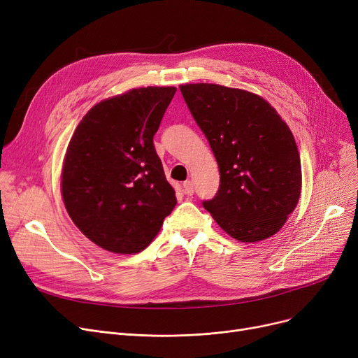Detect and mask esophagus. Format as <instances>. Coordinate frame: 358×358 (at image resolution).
<instances>
[{"mask_svg": "<svg viewBox=\"0 0 358 358\" xmlns=\"http://www.w3.org/2000/svg\"><path fill=\"white\" fill-rule=\"evenodd\" d=\"M182 187H184V193H185V194L193 196V193H194V184H193V181H190V180L184 181V182H182Z\"/></svg>", "mask_w": 358, "mask_h": 358, "instance_id": "esophagus-1", "label": "esophagus"}]
</instances>
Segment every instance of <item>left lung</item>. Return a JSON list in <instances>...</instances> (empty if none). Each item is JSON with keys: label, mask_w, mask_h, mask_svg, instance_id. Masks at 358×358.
<instances>
[{"label": "left lung", "mask_w": 358, "mask_h": 358, "mask_svg": "<svg viewBox=\"0 0 358 358\" xmlns=\"http://www.w3.org/2000/svg\"><path fill=\"white\" fill-rule=\"evenodd\" d=\"M208 138L220 185L203 206L219 227L241 242L277 234L296 209L302 168L289 126L264 99L217 84L180 87Z\"/></svg>", "instance_id": "obj_1"}]
</instances>
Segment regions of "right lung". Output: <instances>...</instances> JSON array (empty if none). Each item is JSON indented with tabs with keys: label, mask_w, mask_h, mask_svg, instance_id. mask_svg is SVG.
I'll list each match as a JSON object with an SVG mask.
<instances>
[{
	"label": "right lung",
	"mask_w": 358,
	"mask_h": 358,
	"mask_svg": "<svg viewBox=\"0 0 358 358\" xmlns=\"http://www.w3.org/2000/svg\"><path fill=\"white\" fill-rule=\"evenodd\" d=\"M176 87L134 88L94 106L69 141L61 190L68 215L96 245L143 251L177 204L154 146Z\"/></svg>",
	"instance_id": "1"
}]
</instances>
